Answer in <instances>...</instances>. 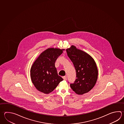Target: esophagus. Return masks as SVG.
Masks as SVG:
<instances>
[{
	"mask_svg": "<svg viewBox=\"0 0 124 124\" xmlns=\"http://www.w3.org/2000/svg\"><path fill=\"white\" fill-rule=\"evenodd\" d=\"M63 79L64 80H67V76H63Z\"/></svg>",
	"mask_w": 124,
	"mask_h": 124,
	"instance_id": "34e87169",
	"label": "esophagus"
}]
</instances>
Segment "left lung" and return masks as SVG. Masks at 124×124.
Listing matches in <instances>:
<instances>
[{
	"label": "left lung",
	"mask_w": 124,
	"mask_h": 124,
	"mask_svg": "<svg viewBox=\"0 0 124 124\" xmlns=\"http://www.w3.org/2000/svg\"><path fill=\"white\" fill-rule=\"evenodd\" d=\"M66 52L76 74L75 81L70 84L71 88L78 94L88 92L93 88L98 78V71L95 61L87 53L77 49L75 46L67 49Z\"/></svg>",
	"instance_id": "1"
}]
</instances>
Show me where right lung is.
<instances>
[{
  "label": "right lung",
  "mask_w": 124,
  "mask_h": 124,
  "mask_svg": "<svg viewBox=\"0 0 124 124\" xmlns=\"http://www.w3.org/2000/svg\"><path fill=\"white\" fill-rule=\"evenodd\" d=\"M64 49L49 48L40 54L31 70L32 83L37 90L48 94L56 88L63 79L58 76L55 63Z\"/></svg>",
  "instance_id": "add662e5"
}]
</instances>
